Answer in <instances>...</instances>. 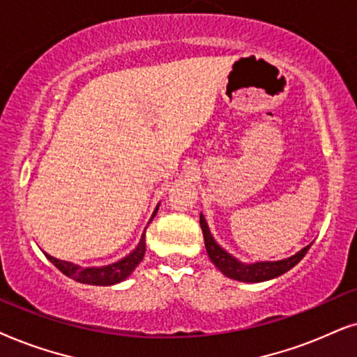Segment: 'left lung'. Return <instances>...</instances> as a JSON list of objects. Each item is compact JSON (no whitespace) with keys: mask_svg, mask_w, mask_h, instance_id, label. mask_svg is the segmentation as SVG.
Listing matches in <instances>:
<instances>
[{"mask_svg":"<svg viewBox=\"0 0 357 357\" xmlns=\"http://www.w3.org/2000/svg\"><path fill=\"white\" fill-rule=\"evenodd\" d=\"M201 228L204 234V243H206L207 255L212 263L215 264L218 271L225 274L227 278L235 279V281H241V282H263L287 273L289 269H292L294 266H296L298 261L307 255V251L310 250L312 246L310 243L303 250L298 251L297 255H294L287 259L261 261V263L245 264V263H240L238 259H235L231 255H228L225 250H222L220 246L215 243V240L212 238L211 230H208L207 222L206 218H204V215H201Z\"/></svg>","mask_w":357,"mask_h":357,"instance_id":"1","label":"left lung"}]
</instances>
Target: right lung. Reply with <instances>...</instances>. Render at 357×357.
Wrapping results in <instances>:
<instances>
[{
    "instance_id": "1",
    "label": "right lung",
    "mask_w": 357,
    "mask_h": 357,
    "mask_svg": "<svg viewBox=\"0 0 357 357\" xmlns=\"http://www.w3.org/2000/svg\"><path fill=\"white\" fill-rule=\"evenodd\" d=\"M156 211H158V207L155 208L150 222L153 220ZM144 255H145V231L144 235H142L139 246H137L129 256H126V258L117 261V263L114 264L102 266V268H79V266L71 264L68 261H60L50 255H45V256L61 271V273L68 275V278H71L76 282L89 284V286H112V284H117L123 281L126 278H129L132 271L139 266L142 259H144Z\"/></svg>"
}]
</instances>
